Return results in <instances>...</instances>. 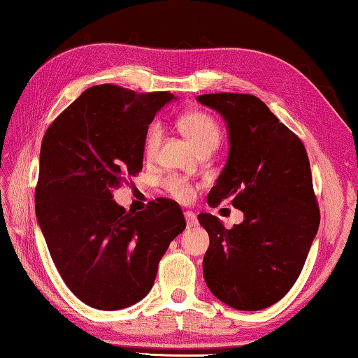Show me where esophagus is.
<instances>
[{
    "label": "esophagus",
    "instance_id": "obj_1",
    "mask_svg": "<svg viewBox=\"0 0 358 358\" xmlns=\"http://www.w3.org/2000/svg\"><path fill=\"white\" fill-rule=\"evenodd\" d=\"M184 216H185V221H187V227H195L196 226V216L192 213V211H185Z\"/></svg>",
    "mask_w": 358,
    "mask_h": 358
}]
</instances>
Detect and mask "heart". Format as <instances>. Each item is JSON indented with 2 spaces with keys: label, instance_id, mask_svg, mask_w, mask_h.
I'll return each instance as SVG.
<instances>
[{
  "label": "heart",
  "instance_id": "obj_1",
  "mask_svg": "<svg viewBox=\"0 0 358 358\" xmlns=\"http://www.w3.org/2000/svg\"><path fill=\"white\" fill-rule=\"evenodd\" d=\"M179 127L185 136H187L199 150L203 148H216L221 141V131L217 122L205 111H187L179 117ZM162 126L159 124H152L145 132L143 138V155L147 158H153L155 153L162 142ZM164 187L174 199L180 201H189L195 195L194 185L187 180L171 176L164 180Z\"/></svg>",
  "mask_w": 358,
  "mask_h": 358
}]
</instances>
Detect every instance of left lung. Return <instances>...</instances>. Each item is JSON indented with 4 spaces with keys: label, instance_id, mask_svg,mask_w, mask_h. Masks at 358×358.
Wrapping results in <instances>:
<instances>
[{
    "label": "left lung",
    "instance_id": "left-lung-1",
    "mask_svg": "<svg viewBox=\"0 0 358 358\" xmlns=\"http://www.w3.org/2000/svg\"><path fill=\"white\" fill-rule=\"evenodd\" d=\"M196 100L220 113L229 132V157L208 203L229 199L243 213L232 229L199 215L210 236L206 286L236 310L268 308L297 281L320 226L307 152L260 98L206 93Z\"/></svg>",
    "mask_w": 358,
    "mask_h": 358
}]
</instances>
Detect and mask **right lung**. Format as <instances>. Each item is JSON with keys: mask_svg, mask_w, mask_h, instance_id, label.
Returning a JSON list of instances; mask_svg holds the SVG:
<instances>
[{"mask_svg": "<svg viewBox=\"0 0 358 358\" xmlns=\"http://www.w3.org/2000/svg\"><path fill=\"white\" fill-rule=\"evenodd\" d=\"M173 98L95 85L45 132L35 213L66 286L93 308L142 300L169 243L185 229L174 200H152L138 213L113 200V190L142 171L145 132Z\"/></svg>", "mask_w": 358, "mask_h": 358, "instance_id": "obj_1", "label": "right lung"}]
</instances>
